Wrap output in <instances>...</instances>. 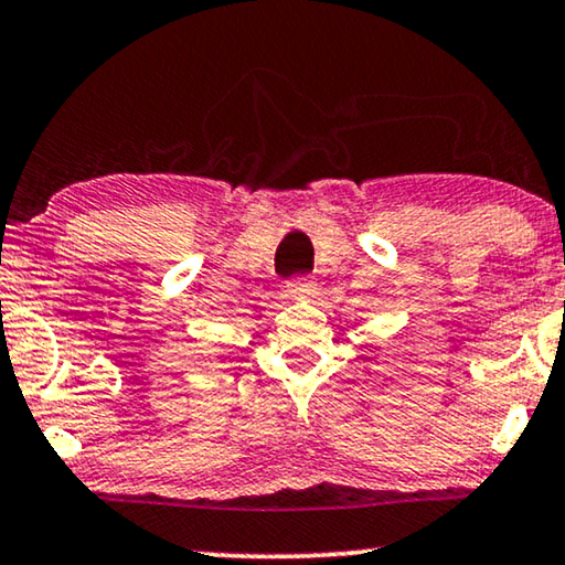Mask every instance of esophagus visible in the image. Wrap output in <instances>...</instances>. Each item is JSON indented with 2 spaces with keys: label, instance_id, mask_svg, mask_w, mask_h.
<instances>
[{
  "label": "esophagus",
  "instance_id": "esophagus-1",
  "mask_svg": "<svg viewBox=\"0 0 565 565\" xmlns=\"http://www.w3.org/2000/svg\"><path fill=\"white\" fill-rule=\"evenodd\" d=\"M286 289H289L291 294H311L315 291V281H311L309 276H297V279H291L289 284H286Z\"/></svg>",
  "mask_w": 565,
  "mask_h": 565
}]
</instances>
